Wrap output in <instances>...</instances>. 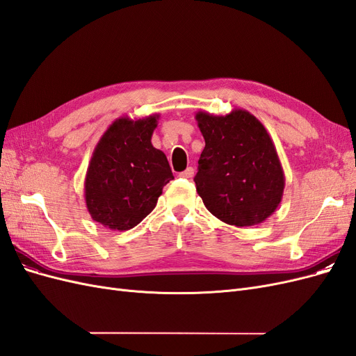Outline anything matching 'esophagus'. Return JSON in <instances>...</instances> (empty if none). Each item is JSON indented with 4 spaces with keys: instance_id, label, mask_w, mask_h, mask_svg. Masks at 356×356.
<instances>
[{
    "instance_id": "esophagus-1",
    "label": "esophagus",
    "mask_w": 356,
    "mask_h": 356,
    "mask_svg": "<svg viewBox=\"0 0 356 356\" xmlns=\"http://www.w3.org/2000/svg\"><path fill=\"white\" fill-rule=\"evenodd\" d=\"M181 177L182 178H193V177H195V169L187 168L184 172H181Z\"/></svg>"
}]
</instances>
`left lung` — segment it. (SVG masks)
Wrapping results in <instances>:
<instances>
[{
  "label": "left lung",
  "instance_id": "left-lung-1",
  "mask_svg": "<svg viewBox=\"0 0 356 356\" xmlns=\"http://www.w3.org/2000/svg\"><path fill=\"white\" fill-rule=\"evenodd\" d=\"M204 148L195 177L207 209L236 227L266 221L284 196L285 175L270 135L250 111L196 113Z\"/></svg>",
  "mask_w": 356,
  "mask_h": 356
}]
</instances>
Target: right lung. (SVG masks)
Masks as SVG:
<instances>
[{
	"label": "right lung",
	"mask_w": 356,
	"mask_h": 356,
	"mask_svg": "<svg viewBox=\"0 0 356 356\" xmlns=\"http://www.w3.org/2000/svg\"><path fill=\"white\" fill-rule=\"evenodd\" d=\"M159 117L117 118L93 149L84 199L93 221L104 227L134 229L156 208L161 190L174 179L165 153L152 144Z\"/></svg>",
	"instance_id": "obj_1"
}]
</instances>
